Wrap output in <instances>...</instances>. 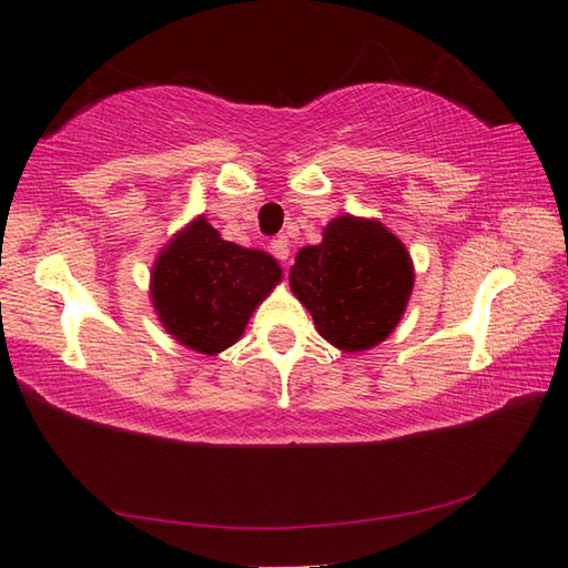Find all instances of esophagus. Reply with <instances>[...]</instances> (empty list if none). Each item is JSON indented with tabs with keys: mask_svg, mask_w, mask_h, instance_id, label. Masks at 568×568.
Here are the masks:
<instances>
[{
	"mask_svg": "<svg viewBox=\"0 0 568 568\" xmlns=\"http://www.w3.org/2000/svg\"><path fill=\"white\" fill-rule=\"evenodd\" d=\"M271 251H273V256H275L277 261H281V263H285L287 258H291V244H287L285 236L273 239V241H271Z\"/></svg>",
	"mask_w": 568,
	"mask_h": 568,
	"instance_id": "esophagus-1",
	"label": "esophagus"
}]
</instances>
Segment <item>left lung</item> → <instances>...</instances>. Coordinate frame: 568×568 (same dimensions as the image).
I'll return each mask as SVG.
<instances>
[{"instance_id": "1", "label": "left lung", "mask_w": 568, "mask_h": 568, "mask_svg": "<svg viewBox=\"0 0 568 568\" xmlns=\"http://www.w3.org/2000/svg\"><path fill=\"white\" fill-rule=\"evenodd\" d=\"M287 281L322 339L361 354L388 339L403 320L415 265L383 222L339 214L322 229L317 246L297 251Z\"/></svg>"}]
</instances>
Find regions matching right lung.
I'll use <instances>...</instances> for the list:
<instances>
[{
	"label": "right lung",
	"instance_id": "add662e5",
	"mask_svg": "<svg viewBox=\"0 0 568 568\" xmlns=\"http://www.w3.org/2000/svg\"><path fill=\"white\" fill-rule=\"evenodd\" d=\"M281 281L271 253L224 241L200 214L159 251L149 293L161 327L180 346L216 356L241 339Z\"/></svg>",
	"mask_w": 568,
	"mask_h": 568
}]
</instances>
